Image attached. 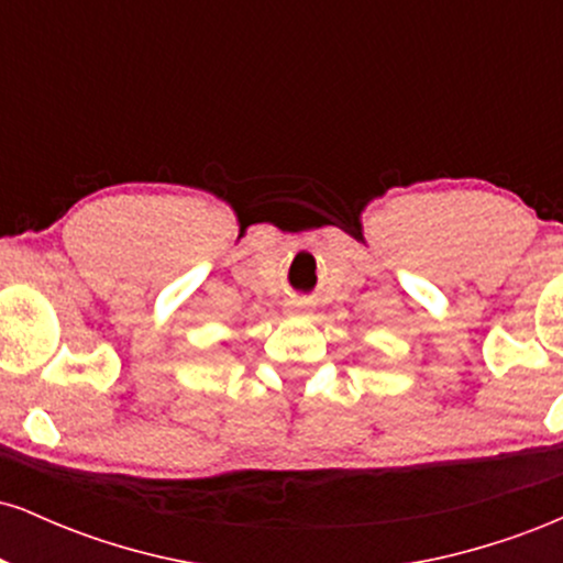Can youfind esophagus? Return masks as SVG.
I'll return each mask as SVG.
<instances>
[{"instance_id":"1","label":"esophagus","mask_w":563,"mask_h":563,"mask_svg":"<svg viewBox=\"0 0 563 563\" xmlns=\"http://www.w3.org/2000/svg\"><path fill=\"white\" fill-rule=\"evenodd\" d=\"M288 314H312V307H309V303H303V301H294L288 307Z\"/></svg>"}]
</instances>
